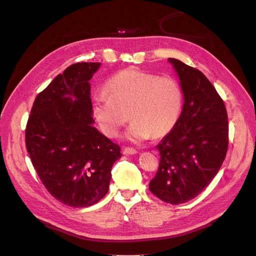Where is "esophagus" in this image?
<instances>
[{
  "label": "esophagus",
  "instance_id": "esophagus-1",
  "mask_svg": "<svg viewBox=\"0 0 256 256\" xmlns=\"http://www.w3.org/2000/svg\"><path fill=\"white\" fill-rule=\"evenodd\" d=\"M138 152L134 148H131V147H126L124 148V154H136Z\"/></svg>",
  "mask_w": 256,
  "mask_h": 256
}]
</instances>
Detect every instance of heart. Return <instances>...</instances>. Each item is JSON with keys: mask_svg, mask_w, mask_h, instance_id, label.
<instances>
[{"mask_svg": "<svg viewBox=\"0 0 256 256\" xmlns=\"http://www.w3.org/2000/svg\"><path fill=\"white\" fill-rule=\"evenodd\" d=\"M106 90L109 96L94 98L92 114L108 136H118L129 116L132 122L125 138L132 143H142L152 136H164L180 120L184 97L172 78L125 69L108 80Z\"/></svg>", "mask_w": 256, "mask_h": 256, "instance_id": "obj_1", "label": "heart"}]
</instances>
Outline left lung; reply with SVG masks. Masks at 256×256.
<instances>
[{"label": "left lung", "instance_id": "left-lung-1", "mask_svg": "<svg viewBox=\"0 0 256 256\" xmlns=\"http://www.w3.org/2000/svg\"><path fill=\"white\" fill-rule=\"evenodd\" d=\"M180 79L184 106L175 128L157 148L160 164L150 190L164 202L177 205L198 196L226 159L228 113L223 100L203 72L168 58Z\"/></svg>", "mask_w": 256, "mask_h": 256}]
</instances>
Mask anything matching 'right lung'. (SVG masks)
Masks as SVG:
<instances>
[{
  "mask_svg": "<svg viewBox=\"0 0 256 256\" xmlns=\"http://www.w3.org/2000/svg\"><path fill=\"white\" fill-rule=\"evenodd\" d=\"M102 63L66 68L37 95L26 150L44 187L60 203L88 207L109 191L120 147L94 127L90 80Z\"/></svg>",
  "mask_w": 256,
  "mask_h": 256,
  "instance_id": "right-lung-1",
  "label": "right lung"
}]
</instances>
